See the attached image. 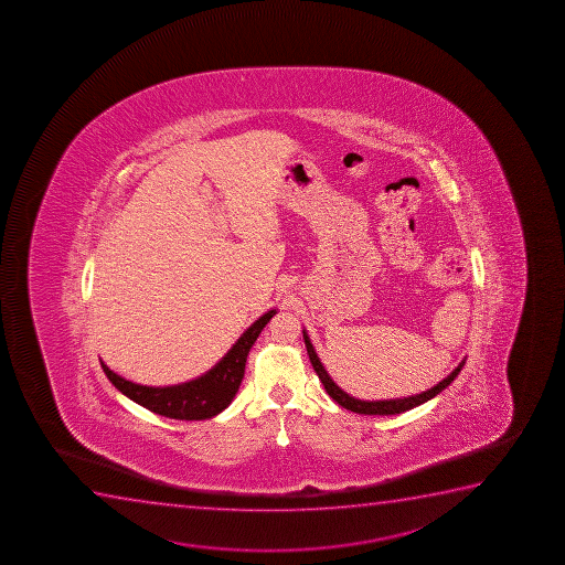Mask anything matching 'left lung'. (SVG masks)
<instances>
[{"label": "left lung", "mask_w": 565, "mask_h": 565, "mask_svg": "<svg viewBox=\"0 0 565 565\" xmlns=\"http://www.w3.org/2000/svg\"><path fill=\"white\" fill-rule=\"evenodd\" d=\"M302 337H305L306 350H308L310 363H312L313 371H316L319 380H321V384L326 387V392L329 393L340 406H344L345 411L358 412V414H369V416H390V414H401V412L411 411V408L424 405L429 398L437 397L438 393L446 390V387L456 380V376H458L465 365L463 359L445 380H440L437 385H433L431 390L418 393V395H411V397L403 398H384V401H361V398L348 395L344 390H340L339 385L334 384V380L329 376L326 366L321 365V361H319L318 353L313 350L308 332L302 331Z\"/></svg>", "instance_id": "obj_1"}]
</instances>
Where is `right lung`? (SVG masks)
Here are the masks:
<instances>
[{
  "label": "right lung",
  "mask_w": 565,
  "mask_h": 565,
  "mask_svg": "<svg viewBox=\"0 0 565 565\" xmlns=\"http://www.w3.org/2000/svg\"><path fill=\"white\" fill-rule=\"evenodd\" d=\"M274 316L276 310L260 316L252 327H247L244 334L234 342L233 348L225 353V358L221 359L217 365L185 384L164 385V387L134 384L130 380L115 374L109 366L104 365V361H102V369L106 372L109 382L122 395L132 398L134 403H138L147 411L172 419L213 418L233 403L246 372L247 353Z\"/></svg>",
  "instance_id": "right-lung-1"
}]
</instances>
